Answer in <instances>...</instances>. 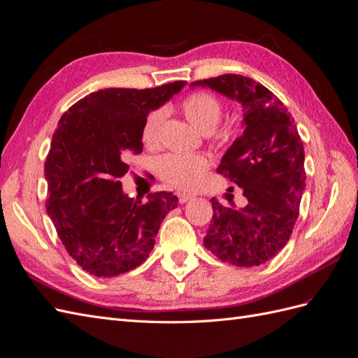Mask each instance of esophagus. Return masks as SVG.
<instances>
[{
	"mask_svg": "<svg viewBox=\"0 0 358 358\" xmlns=\"http://www.w3.org/2000/svg\"><path fill=\"white\" fill-rule=\"evenodd\" d=\"M194 196L193 194H187V193H178V200L179 203H187L189 200H193Z\"/></svg>",
	"mask_w": 358,
	"mask_h": 358,
	"instance_id": "obj_1",
	"label": "esophagus"
}]
</instances>
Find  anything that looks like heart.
Returning a JSON list of instances; mask_svg holds the SVG:
<instances>
[{
    "label": "heart",
    "mask_w": 358,
    "mask_h": 358,
    "mask_svg": "<svg viewBox=\"0 0 358 358\" xmlns=\"http://www.w3.org/2000/svg\"><path fill=\"white\" fill-rule=\"evenodd\" d=\"M182 110L200 132L208 135L220 123L223 115L222 101L211 92H194L182 101ZM165 118L164 109H155L145 117L141 129V138L144 144L156 145L159 143L161 127ZM209 169V159L202 153L194 155H179L170 153L159 159L158 170L161 178L179 189H193L196 188L203 174Z\"/></svg>",
    "instance_id": "obj_1"
}]
</instances>
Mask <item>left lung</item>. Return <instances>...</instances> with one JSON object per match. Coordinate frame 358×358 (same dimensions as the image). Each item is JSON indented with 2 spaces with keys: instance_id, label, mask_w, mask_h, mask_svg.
<instances>
[{
  "instance_id": "left-lung-1",
  "label": "left lung",
  "mask_w": 358,
  "mask_h": 358,
  "mask_svg": "<svg viewBox=\"0 0 358 358\" xmlns=\"http://www.w3.org/2000/svg\"><path fill=\"white\" fill-rule=\"evenodd\" d=\"M243 108V134L223 155L220 174L243 189L245 208L211 199L214 215L203 246L223 263L254 267L289 241L305 187L303 144L287 108L266 86L240 74L193 82Z\"/></svg>"
}]
</instances>
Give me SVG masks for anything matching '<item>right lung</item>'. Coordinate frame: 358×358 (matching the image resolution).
<instances>
[{
  "label": "right lung",
  "instance_id": "right-lung-1",
  "mask_svg": "<svg viewBox=\"0 0 358 358\" xmlns=\"http://www.w3.org/2000/svg\"><path fill=\"white\" fill-rule=\"evenodd\" d=\"M187 82L152 90L91 92L59 120L45 161L47 213L66 252L85 272L112 278L143 264L178 197L167 191L147 202L123 193L120 178L130 153H141V129Z\"/></svg>",
  "mask_w": 358,
  "mask_h": 358
}]
</instances>
